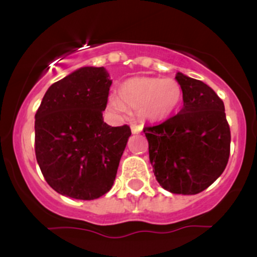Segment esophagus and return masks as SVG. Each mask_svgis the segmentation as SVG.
Returning <instances> with one entry per match:
<instances>
[{
    "instance_id": "34e87169",
    "label": "esophagus",
    "mask_w": 257,
    "mask_h": 257,
    "mask_svg": "<svg viewBox=\"0 0 257 257\" xmlns=\"http://www.w3.org/2000/svg\"><path fill=\"white\" fill-rule=\"evenodd\" d=\"M143 132V125H139V124H134L132 125V133L133 134H139V133Z\"/></svg>"
}]
</instances>
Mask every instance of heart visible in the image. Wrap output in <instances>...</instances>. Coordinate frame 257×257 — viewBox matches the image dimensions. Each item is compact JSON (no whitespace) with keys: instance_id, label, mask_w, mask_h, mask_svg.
Segmentation results:
<instances>
[{"instance_id":"1","label":"heart","mask_w":257,"mask_h":257,"mask_svg":"<svg viewBox=\"0 0 257 257\" xmlns=\"http://www.w3.org/2000/svg\"><path fill=\"white\" fill-rule=\"evenodd\" d=\"M181 100V85L175 79L141 76L120 85L119 96L108 98V107L118 113H124L129 107L138 111L143 119L156 122L172 116Z\"/></svg>"}]
</instances>
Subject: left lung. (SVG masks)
Returning a JSON list of instances; mask_svg holds the SVG:
<instances>
[{"mask_svg": "<svg viewBox=\"0 0 257 257\" xmlns=\"http://www.w3.org/2000/svg\"><path fill=\"white\" fill-rule=\"evenodd\" d=\"M184 107L157 125L145 126L150 162L159 185L176 194H197L223 173L231 132L225 105L202 81L176 73Z\"/></svg>", "mask_w": 257, "mask_h": 257, "instance_id": "1", "label": "left lung"}]
</instances>
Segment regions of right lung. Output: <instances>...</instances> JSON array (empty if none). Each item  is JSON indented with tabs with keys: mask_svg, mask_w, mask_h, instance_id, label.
Segmentation results:
<instances>
[{
	"mask_svg": "<svg viewBox=\"0 0 257 257\" xmlns=\"http://www.w3.org/2000/svg\"><path fill=\"white\" fill-rule=\"evenodd\" d=\"M111 84L104 67H81L48 88L35 114L37 163L63 196L96 199L113 185L132 132L104 122Z\"/></svg>",
	"mask_w": 257,
	"mask_h": 257,
	"instance_id": "1",
	"label": "right lung"
}]
</instances>
